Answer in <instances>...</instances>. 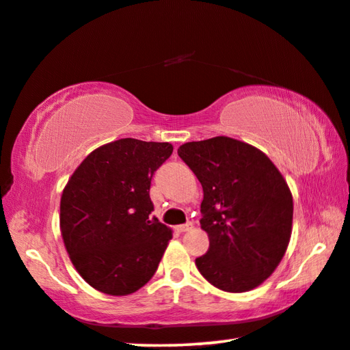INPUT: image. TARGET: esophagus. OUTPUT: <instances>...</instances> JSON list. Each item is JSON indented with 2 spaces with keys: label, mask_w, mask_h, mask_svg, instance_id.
<instances>
[{
  "label": "esophagus",
  "mask_w": 350,
  "mask_h": 350,
  "mask_svg": "<svg viewBox=\"0 0 350 350\" xmlns=\"http://www.w3.org/2000/svg\"><path fill=\"white\" fill-rule=\"evenodd\" d=\"M193 227V224L191 223H187V224H180V226H177L176 229H177V232H188Z\"/></svg>",
  "instance_id": "34e87169"
}]
</instances>
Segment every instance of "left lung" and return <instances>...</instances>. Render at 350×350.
<instances>
[{
	"mask_svg": "<svg viewBox=\"0 0 350 350\" xmlns=\"http://www.w3.org/2000/svg\"><path fill=\"white\" fill-rule=\"evenodd\" d=\"M204 190L201 227L207 254L196 266L213 286L245 293L274 273L290 243L293 196L284 176L260 149L229 137L177 149Z\"/></svg>",
	"mask_w": 350,
	"mask_h": 350,
	"instance_id": "left-lung-1",
	"label": "left lung"
}]
</instances>
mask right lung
Wrapping results in <instances>:
<instances>
[{
  "instance_id": "obj_1",
  "label": "right lung",
  "mask_w": 350,
  "mask_h": 350,
  "mask_svg": "<svg viewBox=\"0 0 350 350\" xmlns=\"http://www.w3.org/2000/svg\"><path fill=\"white\" fill-rule=\"evenodd\" d=\"M173 145L121 138L77 166L60 199V232L71 263L88 285L126 296L157 271L170 227L151 218V179Z\"/></svg>"
}]
</instances>
